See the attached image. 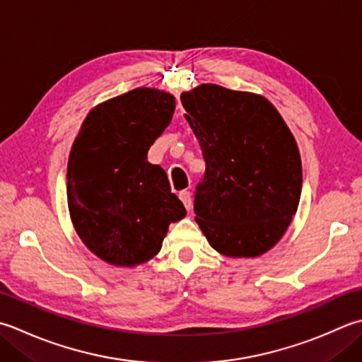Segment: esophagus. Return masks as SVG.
<instances>
[{
    "label": "esophagus",
    "mask_w": 362,
    "mask_h": 362,
    "mask_svg": "<svg viewBox=\"0 0 362 362\" xmlns=\"http://www.w3.org/2000/svg\"><path fill=\"white\" fill-rule=\"evenodd\" d=\"M180 201L183 202V205H185L187 210H191V207H193V199H191V193L189 191H180Z\"/></svg>",
    "instance_id": "esophagus-1"
}]
</instances>
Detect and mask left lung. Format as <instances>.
<instances>
[{"label": "left lung", "mask_w": 362, "mask_h": 362, "mask_svg": "<svg viewBox=\"0 0 362 362\" xmlns=\"http://www.w3.org/2000/svg\"><path fill=\"white\" fill-rule=\"evenodd\" d=\"M180 100L205 160L196 223L223 256H260L279 242L298 209L303 171L292 132L252 92L201 84Z\"/></svg>", "instance_id": "left-lung-1"}]
</instances>
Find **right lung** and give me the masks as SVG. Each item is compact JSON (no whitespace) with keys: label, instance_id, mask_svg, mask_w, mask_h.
<instances>
[{"label":"right lung","instance_id":"add662e5","mask_svg":"<svg viewBox=\"0 0 362 362\" xmlns=\"http://www.w3.org/2000/svg\"><path fill=\"white\" fill-rule=\"evenodd\" d=\"M175 110L169 92L136 88L92 110L67 165V204L78 237L98 259L136 267L157 256L187 210L165 169L147 161Z\"/></svg>","mask_w":362,"mask_h":362}]
</instances>
